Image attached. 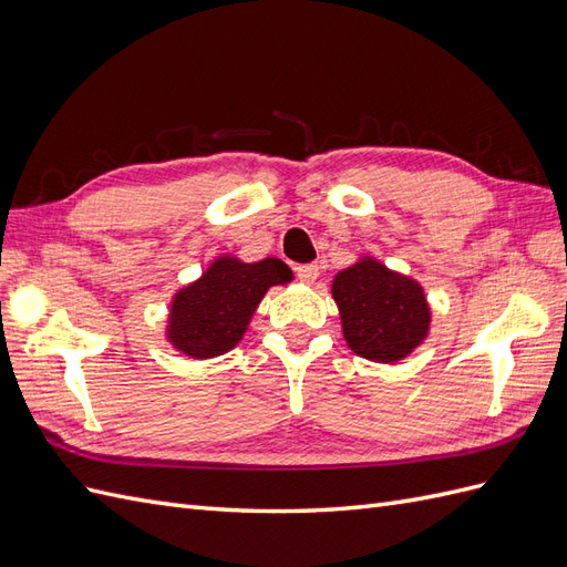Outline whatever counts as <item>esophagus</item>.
I'll return each mask as SVG.
<instances>
[{
  "label": "esophagus",
  "instance_id": "1",
  "mask_svg": "<svg viewBox=\"0 0 567 567\" xmlns=\"http://www.w3.org/2000/svg\"><path fill=\"white\" fill-rule=\"evenodd\" d=\"M296 271H298V279L302 284H315L319 279V267L317 265H300V267H296Z\"/></svg>",
  "mask_w": 567,
  "mask_h": 567
}]
</instances>
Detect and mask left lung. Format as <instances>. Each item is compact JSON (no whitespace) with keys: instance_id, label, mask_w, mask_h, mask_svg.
Listing matches in <instances>:
<instances>
[{"instance_id":"left-lung-1","label":"left lung","mask_w":567,"mask_h":567,"mask_svg":"<svg viewBox=\"0 0 567 567\" xmlns=\"http://www.w3.org/2000/svg\"><path fill=\"white\" fill-rule=\"evenodd\" d=\"M331 296L348 348L369 362L398 364L431 333L433 310L423 286L373 255L340 269Z\"/></svg>"}]
</instances>
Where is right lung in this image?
<instances>
[{
	"label": "right lung",
	"mask_w": 567,
	"mask_h": 567,
	"mask_svg": "<svg viewBox=\"0 0 567 567\" xmlns=\"http://www.w3.org/2000/svg\"><path fill=\"white\" fill-rule=\"evenodd\" d=\"M290 281L293 271L279 257L244 262L229 252L217 255L169 300L165 340L188 359L225 354L244 340L267 290Z\"/></svg>",
	"instance_id": "add662e5"
}]
</instances>
